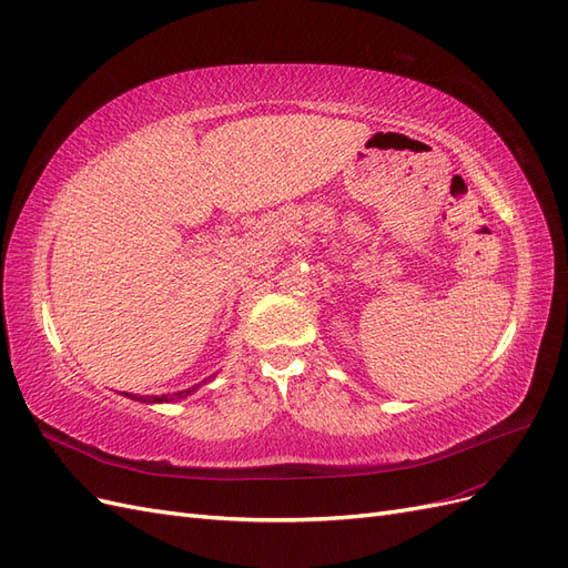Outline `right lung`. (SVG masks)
Instances as JSON below:
<instances>
[{
    "instance_id": "add662e5",
    "label": "right lung",
    "mask_w": 568,
    "mask_h": 568,
    "mask_svg": "<svg viewBox=\"0 0 568 568\" xmlns=\"http://www.w3.org/2000/svg\"><path fill=\"white\" fill-rule=\"evenodd\" d=\"M192 393V388L189 390H180V393H173V398H168V395H163V398H159V395H151V398H136V400H149V403H165V400H175V398H184V395H189ZM125 395H130V393H125ZM130 398H134V395H130Z\"/></svg>"
}]
</instances>
